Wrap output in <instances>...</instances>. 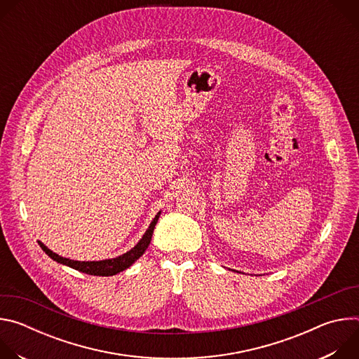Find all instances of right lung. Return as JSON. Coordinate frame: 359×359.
<instances>
[{
	"label": "right lung",
	"instance_id": "add662e5",
	"mask_svg": "<svg viewBox=\"0 0 359 359\" xmlns=\"http://www.w3.org/2000/svg\"><path fill=\"white\" fill-rule=\"evenodd\" d=\"M161 213H158V216L153 219V222L150 223L149 229L146 230L144 236L142 237V240L128 252H125L123 255H119V257L116 259H112V260H102V262H75V260H69V259H64L61 257V255L55 254L54 251H50L48 247H45L41 241H39V245L41 248L49 255L50 259H53L54 262H58L61 264H65L71 269H75L78 271H82L85 274H89V276H102V277H108V276H115L123 270H126L128 267H130L140 255L146 251L147 245L150 244V240H151V234H153V230H155V226L158 223V219H159Z\"/></svg>",
	"mask_w": 359,
	"mask_h": 359
}]
</instances>
